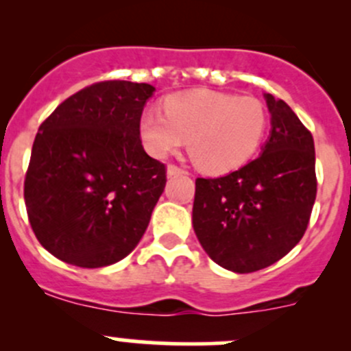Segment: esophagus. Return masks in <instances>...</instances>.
<instances>
[{"label": "esophagus", "mask_w": 351, "mask_h": 351, "mask_svg": "<svg viewBox=\"0 0 351 351\" xmlns=\"http://www.w3.org/2000/svg\"><path fill=\"white\" fill-rule=\"evenodd\" d=\"M182 175H186L185 169L180 168V166L176 165H168V176H182Z\"/></svg>", "instance_id": "obj_1"}]
</instances>
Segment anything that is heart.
Listing matches in <instances>:
<instances>
[{
  "mask_svg": "<svg viewBox=\"0 0 351 351\" xmlns=\"http://www.w3.org/2000/svg\"><path fill=\"white\" fill-rule=\"evenodd\" d=\"M165 112L146 110L139 120L144 147L154 158L175 153L189 139L193 161L210 175L246 165L268 129V110L251 95L192 90L169 95Z\"/></svg>",
  "mask_w": 351,
  "mask_h": 351,
  "instance_id": "heart-1",
  "label": "heart"
}]
</instances>
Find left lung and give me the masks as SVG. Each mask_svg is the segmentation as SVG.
Wrapping results in <instances>:
<instances>
[{
  "label": "left lung",
  "instance_id": "obj_1",
  "mask_svg": "<svg viewBox=\"0 0 351 351\" xmlns=\"http://www.w3.org/2000/svg\"><path fill=\"white\" fill-rule=\"evenodd\" d=\"M267 97L271 134L263 153L226 176L197 178L193 229L226 270L251 274L302 239L317 192L313 134L284 100Z\"/></svg>",
  "mask_w": 351,
  "mask_h": 351
}]
</instances>
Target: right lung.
Segmentation results:
<instances>
[{"label":"right lung","instance_id":"obj_1","mask_svg":"<svg viewBox=\"0 0 351 351\" xmlns=\"http://www.w3.org/2000/svg\"><path fill=\"white\" fill-rule=\"evenodd\" d=\"M154 88L100 81L62 101L38 127L25 205L38 243L69 265L100 268L141 241L166 185L139 120Z\"/></svg>","mask_w":351,"mask_h":351}]
</instances>
